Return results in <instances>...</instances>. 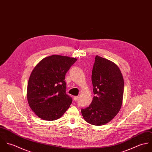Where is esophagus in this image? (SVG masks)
Masks as SVG:
<instances>
[{
    "label": "esophagus",
    "instance_id": "34e87169",
    "mask_svg": "<svg viewBox=\"0 0 152 152\" xmlns=\"http://www.w3.org/2000/svg\"><path fill=\"white\" fill-rule=\"evenodd\" d=\"M73 99H74V101H77L78 100V97L77 96H74Z\"/></svg>",
    "mask_w": 152,
    "mask_h": 152
}]
</instances>
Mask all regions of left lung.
I'll return each instance as SVG.
<instances>
[{
  "label": "left lung",
  "mask_w": 152,
  "mask_h": 152,
  "mask_svg": "<svg viewBox=\"0 0 152 152\" xmlns=\"http://www.w3.org/2000/svg\"><path fill=\"white\" fill-rule=\"evenodd\" d=\"M94 96L91 104L81 109L88 123L101 126L117 115L122 105L124 81L118 65L98 56L95 57L92 72Z\"/></svg>",
  "instance_id": "left-lung-1"
}]
</instances>
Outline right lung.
Returning <instances> with one entry per match:
<instances>
[{
    "mask_svg": "<svg viewBox=\"0 0 152 152\" xmlns=\"http://www.w3.org/2000/svg\"><path fill=\"white\" fill-rule=\"evenodd\" d=\"M77 58L52 55L42 60L28 81L27 98L30 108L43 120L61 118L72 99L66 94L65 74Z\"/></svg>",
    "mask_w": 152,
    "mask_h": 152,
    "instance_id": "1",
    "label": "right lung"
}]
</instances>
